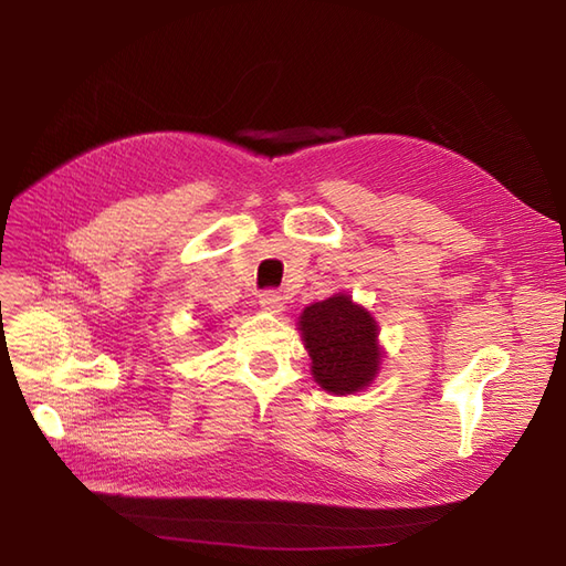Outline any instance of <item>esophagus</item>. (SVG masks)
<instances>
[{"mask_svg": "<svg viewBox=\"0 0 566 566\" xmlns=\"http://www.w3.org/2000/svg\"><path fill=\"white\" fill-rule=\"evenodd\" d=\"M260 306H262L264 311H271V314H279V311L285 308V302H283V297L279 295V292L266 290V292H262V295H260Z\"/></svg>", "mask_w": 566, "mask_h": 566, "instance_id": "esophagus-1", "label": "esophagus"}]
</instances>
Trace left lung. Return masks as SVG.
I'll return each mask as SVG.
<instances>
[{
  "mask_svg": "<svg viewBox=\"0 0 566 566\" xmlns=\"http://www.w3.org/2000/svg\"><path fill=\"white\" fill-rule=\"evenodd\" d=\"M300 333L311 358V375L327 394L363 391L379 373V325L369 311L335 295L311 304L300 316Z\"/></svg>",
  "mask_w": 566,
  "mask_h": 566,
  "instance_id": "8db88e82",
  "label": "left lung"
}]
</instances>
